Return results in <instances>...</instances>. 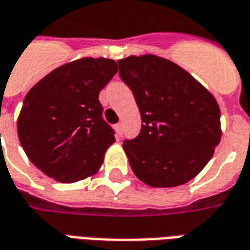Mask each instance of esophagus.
Here are the masks:
<instances>
[{"instance_id":"1","label":"esophagus","mask_w":250,"mask_h":250,"mask_svg":"<svg viewBox=\"0 0 250 250\" xmlns=\"http://www.w3.org/2000/svg\"><path fill=\"white\" fill-rule=\"evenodd\" d=\"M115 130H116V137H122V132H123L122 131V123H118V125H115Z\"/></svg>"}]
</instances>
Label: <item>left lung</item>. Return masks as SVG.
Masks as SVG:
<instances>
[{
	"instance_id": "8db88e82",
	"label": "left lung",
	"mask_w": 250,
	"mask_h": 250,
	"mask_svg": "<svg viewBox=\"0 0 250 250\" xmlns=\"http://www.w3.org/2000/svg\"><path fill=\"white\" fill-rule=\"evenodd\" d=\"M118 63L142 118L138 137L123 142L132 172L150 187L186 184L207 165L221 141L218 103L167 59L132 55Z\"/></svg>"
}]
</instances>
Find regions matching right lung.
I'll return each instance as SVG.
<instances>
[{
	"mask_svg": "<svg viewBox=\"0 0 250 250\" xmlns=\"http://www.w3.org/2000/svg\"><path fill=\"white\" fill-rule=\"evenodd\" d=\"M116 71L112 59H77L27 93L17 134L29 161L48 177L76 183L100 169L115 131L103 119L99 93Z\"/></svg>",
	"mask_w": 250,
	"mask_h": 250,
	"instance_id": "right-lung-1",
	"label": "right lung"
}]
</instances>
